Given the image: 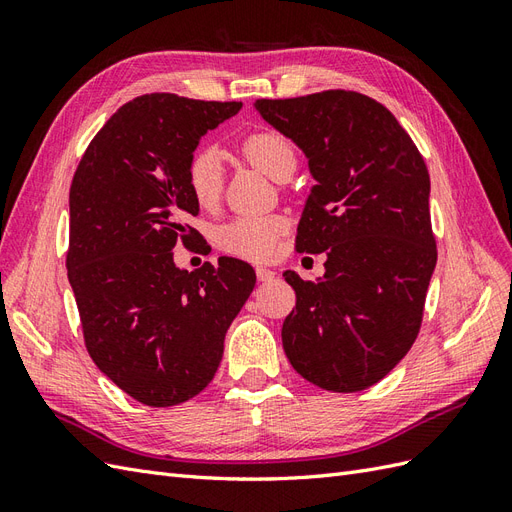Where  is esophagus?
Returning <instances> with one entry per match:
<instances>
[{
  "mask_svg": "<svg viewBox=\"0 0 512 512\" xmlns=\"http://www.w3.org/2000/svg\"><path fill=\"white\" fill-rule=\"evenodd\" d=\"M256 277L260 282H271L275 277V271L267 269V267H256Z\"/></svg>",
  "mask_w": 512,
  "mask_h": 512,
  "instance_id": "34e87169",
  "label": "esophagus"
}]
</instances>
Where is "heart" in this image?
Here are the masks:
<instances>
[{
    "instance_id": "heart-1",
    "label": "heart",
    "mask_w": 512,
    "mask_h": 512,
    "mask_svg": "<svg viewBox=\"0 0 512 512\" xmlns=\"http://www.w3.org/2000/svg\"><path fill=\"white\" fill-rule=\"evenodd\" d=\"M241 153L262 173L280 179L286 170L297 168V153L288 138L275 130L254 132L241 143ZM188 188L200 207L218 203L224 185V168L220 153L211 147H200L188 162ZM284 220L277 215H241L222 224L215 241L224 252L247 260H267L277 250V239L284 230Z\"/></svg>"
}]
</instances>
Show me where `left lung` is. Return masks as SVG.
<instances>
[{"label":"left lung","instance_id":"obj_1","mask_svg":"<svg viewBox=\"0 0 512 512\" xmlns=\"http://www.w3.org/2000/svg\"><path fill=\"white\" fill-rule=\"evenodd\" d=\"M254 108L305 153L316 185L297 250L327 254L316 282L284 271L297 292L282 327L286 356L324 391H363L404 359L421 329L438 260L425 160L389 108L356 91Z\"/></svg>","mask_w":512,"mask_h":512}]
</instances>
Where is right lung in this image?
<instances>
[{
	"label": "right lung",
	"instance_id": "1",
	"mask_svg": "<svg viewBox=\"0 0 512 512\" xmlns=\"http://www.w3.org/2000/svg\"><path fill=\"white\" fill-rule=\"evenodd\" d=\"M241 102L149 94L123 104L89 143L70 185L68 280L85 346L102 374L153 408L213 380L230 322L256 284L237 258L179 269L177 241L196 230L188 162Z\"/></svg>",
	"mask_w": 512,
	"mask_h": 512
}]
</instances>
